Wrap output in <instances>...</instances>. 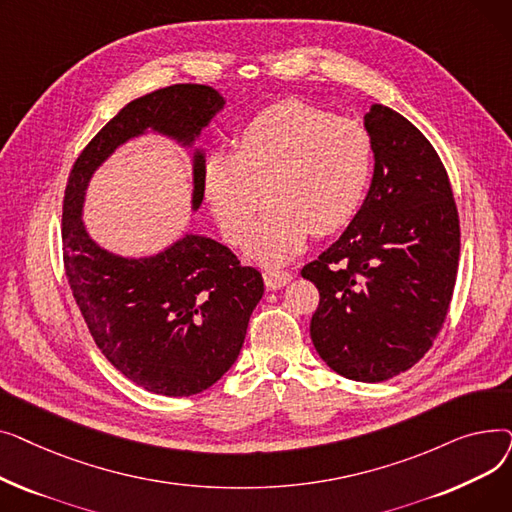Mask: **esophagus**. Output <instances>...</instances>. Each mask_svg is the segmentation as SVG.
<instances>
[{"mask_svg": "<svg viewBox=\"0 0 512 512\" xmlns=\"http://www.w3.org/2000/svg\"><path fill=\"white\" fill-rule=\"evenodd\" d=\"M263 280H265L267 288L278 290V288L286 286L292 280V274L286 272V270H270V272L263 274Z\"/></svg>", "mask_w": 512, "mask_h": 512, "instance_id": "1", "label": "esophagus"}]
</instances>
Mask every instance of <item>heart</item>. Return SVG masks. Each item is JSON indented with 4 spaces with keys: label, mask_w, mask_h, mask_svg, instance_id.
<instances>
[{
    "label": "heart",
    "mask_w": 512,
    "mask_h": 512,
    "mask_svg": "<svg viewBox=\"0 0 512 512\" xmlns=\"http://www.w3.org/2000/svg\"><path fill=\"white\" fill-rule=\"evenodd\" d=\"M234 143L236 153L207 155L203 193L230 245L249 236L267 197L272 207L247 245L263 263L288 261L309 232H338L367 197L375 147L371 132L353 118L284 99L253 116Z\"/></svg>",
    "instance_id": "1"
}]
</instances>
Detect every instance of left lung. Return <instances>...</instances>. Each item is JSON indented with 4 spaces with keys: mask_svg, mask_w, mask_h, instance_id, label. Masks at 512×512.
I'll list each match as a JSON object with an SVG mask.
<instances>
[{
    "mask_svg": "<svg viewBox=\"0 0 512 512\" xmlns=\"http://www.w3.org/2000/svg\"><path fill=\"white\" fill-rule=\"evenodd\" d=\"M369 193L342 236L301 276L319 290L311 340L355 382L411 369L444 326L461 253L459 211L442 159L421 130L371 105Z\"/></svg>",
    "mask_w": 512,
    "mask_h": 512,
    "instance_id": "obj_1",
    "label": "left lung"
}]
</instances>
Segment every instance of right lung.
<instances>
[{"instance_id": "right-lung-1", "label": "right lung", "mask_w": 512, "mask_h": 512, "mask_svg": "<svg viewBox=\"0 0 512 512\" xmlns=\"http://www.w3.org/2000/svg\"><path fill=\"white\" fill-rule=\"evenodd\" d=\"M224 103L207 85H172L130 101L76 157L64 193L62 247L74 301L105 359L161 396L199 394L232 367L263 278L199 234L151 257L114 255L89 236L80 215L91 176L120 145L153 130L191 147ZM203 164L197 149L193 209L203 201Z\"/></svg>"}]
</instances>
